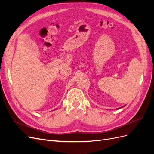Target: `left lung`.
<instances>
[{"instance_id": "8db88e82", "label": "left lung", "mask_w": 154, "mask_h": 154, "mask_svg": "<svg viewBox=\"0 0 154 154\" xmlns=\"http://www.w3.org/2000/svg\"><path fill=\"white\" fill-rule=\"evenodd\" d=\"M123 107V106H122ZM122 107H120V108H118V109H121V108H122Z\"/></svg>"}]
</instances>
